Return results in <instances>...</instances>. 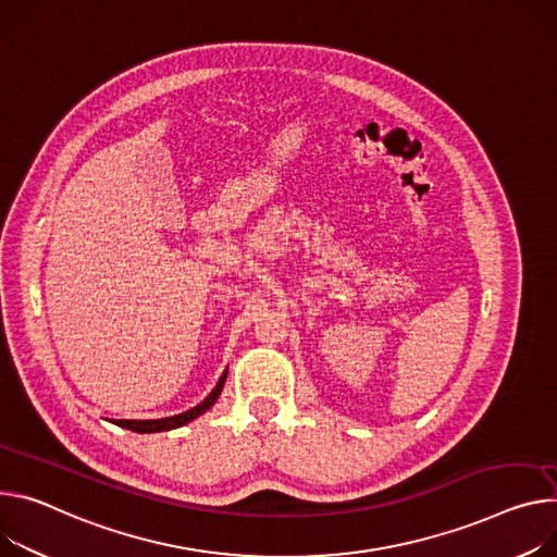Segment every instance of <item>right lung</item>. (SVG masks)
Instances as JSON below:
<instances>
[{
    "label": "right lung",
    "mask_w": 557,
    "mask_h": 557,
    "mask_svg": "<svg viewBox=\"0 0 557 557\" xmlns=\"http://www.w3.org/2000/svg\"><path fill=\"white\" fill-rule=\"evenodd\" d=\"M226 375H228V369L222 373L220 382L215 384V388L201 399L197 407L180 413V416H171V418H162V420H117V426L122 429H128V431H135V433H160V431H171V429H180L188 422H193L195 418H199L201 413H207L213 404L218 401L222 388H224V382H226Z\"/></svg>",
    "instance_id": "obj_1"
}]
</instances>
